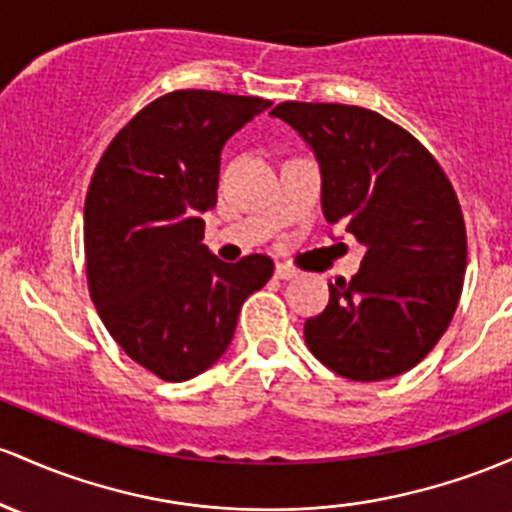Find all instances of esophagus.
Returning <instances> with one entry per match:
<instances>
[{
  "label": "esophagus",
  "instance_id": "obj_1",
  "mask_svg": "<svg viewBox=\"0 0 512 512\" xmlns=\"http://www.w3.org/2000/svg\"><path fill=\"white\" fill-rule=\"evenodd\" d=\"M274 274H277L279 279H294V277H299V269L291 267V265H284V262H279L277 269H274Z\"/></svg>",
  "mask_w": 512,
  "mask_h": 512
}]
</instances>
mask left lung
<instances>
[{"label": "left lung", "instance_id": "left-lung-1", "mask_svg": "<svg viewBox=\"0 0 512 512\" xmlns=\"http://www.w3.org/2000/svg\"><path fill=\"white\" fill-rule=\"evenodd\" d=\"M272 116L316 153L323 213L367 247L350 282L328 284L303 338L330 372L381 381L413 369L445 335L466 272V228L440 162L372 109L282 101Z\"/></svg>", "mask_w": 512, "mask_h": 512}]
</instances>
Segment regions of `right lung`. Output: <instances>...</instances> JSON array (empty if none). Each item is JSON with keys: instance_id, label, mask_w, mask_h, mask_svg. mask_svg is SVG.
Masks as SVG:
<instances>
[{"instance_id": "1", "label": "right lung", "mask_w": 512, "mask_h": 512, "mask_svg": "<svg viewBox=\"0 0 512 512\" xmlns=\"http://www.w3.org/2000/svg\"><path fill=\"white\" fill-rule=\"evenodd\" d=\"M269 99L174 89L150 101L101 155L84 199V267L101 323L162 381L206 372L240 306L274 272L267 255L213 257L201 213L216 206L221 148Z\"/></svg>"}]
</instances>
